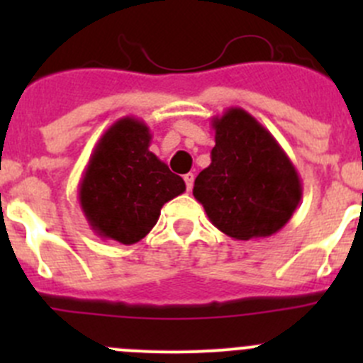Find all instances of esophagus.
Masks as SVG:
<instances>
[{
  "label": "esophagus",
  "instance_id": "esophagus-1",
  "mask_svg": "<svg viewBox=\"0 0 363 363\" xmlns=\"http://www.w3.org/2000/svg\"><path fill=\"white\" fill-rule=\"evenodd\" d=\"M184 181H186V188H188V191H191V189H193V182H195V175H193V174H186L184 175Z\"/></svg>",
  "mask_w": 363,
  "mask_h": 363
}]
</instances>
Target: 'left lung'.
Segmentation results:
<instances>
[{
    "instance_id": "obj_1",
    "label": "left lung",
    "mask_w": 363,
    "mask_h": 363,
    "mask_svg": "<svg viewBox=\"0 0 363 363\" xmlns=\"http://www.w3.org/2000/svg\"><path fill=\"white\" fill-rule=\"evenodd\" d=\"M212 163L195 179L193 195L207 218L237 240L270 237L291 219L302 200L295 164L244 108L212 117Z\"/></svg>"
}]
</instances>
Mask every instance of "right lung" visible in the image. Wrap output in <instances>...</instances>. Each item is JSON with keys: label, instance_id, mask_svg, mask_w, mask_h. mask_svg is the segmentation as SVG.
<instances>
[{"label": "right lung", "instance_id": "obj_1", "mask_svg": "<svg viewBox=\"0 0 363 363\" xmlns=\"http://www.w3.org/2000/svg\"><path fill=\"white\" fill-rule=\"evenodd\" d=\"M151 130L126 116L98 140L79 184V203L98 237L131 246L144 239L168 200L182 195V177L149 151Z\"/></svg>", "mask_w": 363, "mask_h": 363}]
</instances>
